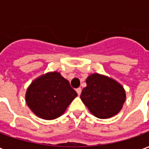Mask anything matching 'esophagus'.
<instances>
[{"instance_id":"1","label":"esophagus","mask_w":149,"mask_h":149,"mask_svg":"<svg viewBox=\"0 0 149 149\" xmlns=\"http://www.w3.org/2000/svg\"><path fill=\"white\" fill-rule=\"evenodd\" d=\"M76 91H77V93L78 95L80 96V95H81V88H77V89H76Z\"/></svg>"}]
</instances>
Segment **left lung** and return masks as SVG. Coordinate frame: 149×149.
Returning a JSON list of instances; mask_svg holds the SVG:
<instances>
[{
  "label": "left lung",
  "mask_w": 149,
  "mask_h": 149,
  "mask_svg": "<svg viewBox=\"0 0 149 149\" xmlns=\"http://www.w3.org/2000/svg\"><path fill=\"white\" fill-rule=\"evenodd\" d=\"M81 99L96 117L108 119L121 110L126 99L124 87L114 79L97 72L86 79Z\"/></svg>",
  "instance_id": "obj_1"
}]
</instances>
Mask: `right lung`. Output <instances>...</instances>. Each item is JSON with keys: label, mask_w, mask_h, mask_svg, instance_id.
Returning a JSON list of instances; mask_svg holds the SVG:
<instances>
[{"label": "right lung", "mask_w": 149, "mask_h": 149, "mask_svg": "<svg viewBox=\"0 0 149 149\" xmlns=\"http://www.w3.org/2000/svg\"><path fill=\"white\" fill-rule=\"evenodd\" d=\"M77 96L68 81L56 71L36 78L28 87L25 101L34 114L44 120H54L64 114Z\"/></svg>", "instance_id": "right-lung-1"}]
</instances>
